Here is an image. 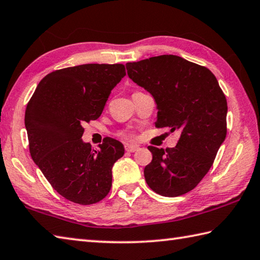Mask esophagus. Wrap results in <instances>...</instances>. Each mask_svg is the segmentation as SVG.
<instances>
[{
  "mask_svg": "<svg viewBox=\"0 0 260 260\" xmlns=\"http://www.w3.org/2000/svg\"><path fill=\"white\" fill-rule=\"evenodd\" d=\"M124 149H125V151H128V152H135V151L139 149V147L135 146V145H125Z\"/></svg>",
  "mask_w": 260,
  "mask_h": 260,
  "instance_id": "34e87169",
  "label": "esophagus"
}]
</instances>
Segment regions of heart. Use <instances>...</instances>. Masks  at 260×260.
<instances>
[{
	"label": "heart",
	"mask_w": 260,
	"mask_h": 260,
	"mask_svg": "<svg viewBox=\"0 0 260 260\" xmlns=\"http://www.w3.org/2000/svg\"><path fill=\"white\" fill-rule=\"evenodd\" d=\"M121 136L124 137V138H132V137H134V136H132V134H130V132H122Z\"/></svg>",
	"instance_id": "b5f03b06"
}]
</instances>
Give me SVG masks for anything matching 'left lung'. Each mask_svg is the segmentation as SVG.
<instances>
[{
  "instance_id": "obj_1",
  "label": "left lung",
  "mask_w": 260,
  "mask_h": 260,
  "mask_svg": "<svg viewBox=\"0 0 260 260\" xmlns=\"http://www.w3.org/2000/svg\"><path fill=\"white\" fill-rule=\"evenodd\" d=\"M125 67L129 78L155 100L157 128L181 135L174 148L148 147L152 153L144 171L148 186L167 198L189 192L210 171L226 136L228 105L218 81L206 67L175 55Z\"/></svg>"
}]
</instances>
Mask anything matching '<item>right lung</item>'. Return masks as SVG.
I'll use <instances>...</instances> for the list:
<instances>
[{
	"label": "right lung",
	"mask_w": 260,
	"mask_h": 260,
	"mask_svg": "<svg viewBox=\"0 0 260 260\" xmlns=\"http://www.w3.org/2000/svg\"><path fill=\"white\" fill-rule=\"evenodd\" d=\"M124 76L121 63L55 71L41 79L26 105L31 157L54 189L74 203H98L112 186V167L124 155L123 145L109 137L93 149L82 140L83 123L100 118Z\"/></svg>",
	"instance_id": "1"
}]
</instances>
